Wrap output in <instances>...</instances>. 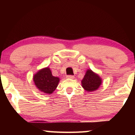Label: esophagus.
Instances as JSON below:
<instances>
[{"label":"esophagus","instance_id":"1","mask_svg":"<svg viewBox=\"0 0 135 135\" xmlns=\"http://www.w3.org/2000/svg\"><path fill=\"white\" fill-rule=\"evenodd\" d=\"M67 77L68 79H74V75H67Z\"/></svg>","mask_w":135,"mask_h":135}]
</instances>
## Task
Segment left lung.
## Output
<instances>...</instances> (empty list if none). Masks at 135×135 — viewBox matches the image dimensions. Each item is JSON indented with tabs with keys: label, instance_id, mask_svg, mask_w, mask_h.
Returning <instances> with one entry per match:
<instances>
[{
	"label": "left lung",
	"instance_id": "1",
	"mask_svg": "<svg viewBox=\"0 0 135 135\" xmlns=\"http://www.w3.org/2000/svg\"><path fill=\"white\" fill-rule=\"evenodd\" d=\"M102 79L100 75L91 69H88L84 77L81 80L82 87L88 92L96 91L100 88Z\"/></svg>",
	"mask_w": 135,
	"mask_h": 135
}]
</instances>
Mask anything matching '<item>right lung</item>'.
<instances>
[{"mask_svg": "<svg viewBox=\"0 0 135 135\" xmlns=\"http://www.w3.org/2000/svg\"><path fill=\"white\" fill-rule=\"evenodd\" d=\"M33 80L35 86L41 92L50 94L56 89L60 78L52 75L49 67L43 68L33 75Z\"/></svg>", "mask_w": 135, "mask_h": 135, "instance_id": "1", "label": "right lung"}]
</instances>
